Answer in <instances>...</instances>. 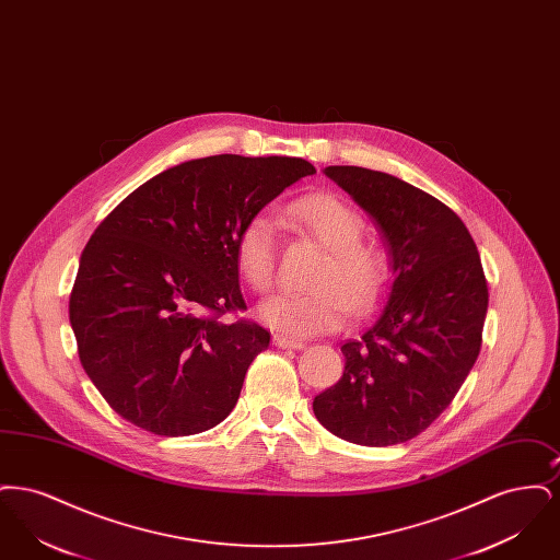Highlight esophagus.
<instances>
[{"label":"esophagus","mask_w":560,"mask_h":560,"mask_svg":"<svg viewBox=\"0 0 560 560\" xmlns=\"http://www.w3.org/2000/svg\"><path fill=\"white\" fill-rule=\"evenodd\" d=\"M272 345L279 348H293V350H300V348H304V342H302V340H293V338L281 336V334H277V336L272 338Z\"/></svg>","instance_id":"34e87169"}]
</instances>
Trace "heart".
<instances>
[{"label":"heart","instance_id":"heart-1","mask_svg":"<svg viewBox=\"0 0 560 560\" xmlns=\"http://www.w3.org/2000/svg\"><path fill=\"white\" fill-rule=\"evenodd\" d=\"M288 215L304 233L325 245V258L306 293L279 292L267 298L258 313L275 331L290 338H311L340 329L354 313H368L386 290L388 254L375 241L363 240V218L345 199L331 192H313L295 199ZM241 277L258 292L275 281L277 222L267 212L245 220L235 240Z\"/></svg>","mask_w":560,"mask_h":560}]
</instances>
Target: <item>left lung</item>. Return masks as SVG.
<instances>
[{
	"mask_svg": "<svg viewBox=\"0 0 560 560\" xmlns=\"http://www.w3.org/2000/svg\"><path fill=\"white\" fill-rule=\"evenodd\" d=\"M325 176L375 220L393 281L313 411L345 441L397 445L445 411L479 357L489 304L479 252L457 213L400 178L357 165Z\"/></svg>",
	"mask_w": 560,
	"mask_h": 560,
	"instance_id": "8db88e82",
	"label": "left lung"
}]
</instances>
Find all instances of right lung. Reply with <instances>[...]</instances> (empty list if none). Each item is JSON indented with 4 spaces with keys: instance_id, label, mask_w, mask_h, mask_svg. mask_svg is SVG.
Returning <instances> with one entry per match:
<instances>
[{
    "instance_id": "right-lung-1",
    "label": "right lung",
    "mask_w": 560,
    "mask_h": 560,
    "mask_svg": "<svg viewBox=\"0 0 560 560\" xmlns=\"http://www.w3.org/2000/svg\"><path fill=\"white\" fill-rule=\"evenodd\" d=\"M317 170L298 158L213 155L130 192L80 258L69 319L113 411L161 436L220 424L270 334L245 311L235 240L247 218Z\"/></svg>"
}]
</instances>
